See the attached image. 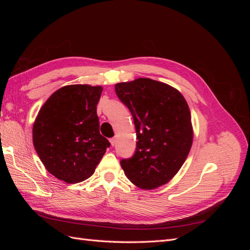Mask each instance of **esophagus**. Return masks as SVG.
Wrapping results in <instances>:
<instances>
[{"instance_id": "esophagus-1", "label": "esophagus", "mask_w": 250, "mask_h": 250, "mask_svg": "<svg viewBox=\"0 0 250 250\" xmlns=\"http://www.w3.org/2000/svg\"><path fill=\"white\" fill-rule=\"evenodd\" d=\"M109 142H110V144H111V146H115V145H116V139H115V138L110 139Z\"/></svg>"}]
</instances>
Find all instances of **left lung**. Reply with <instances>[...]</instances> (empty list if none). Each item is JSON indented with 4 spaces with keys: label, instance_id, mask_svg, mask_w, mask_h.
Returning <instances> with one entry per match:
<instances>
[{
    "label": "left lung",
    "instance_id": "left-lung-1",
    "mask_svg": "<svg viewBox=\"0 0 250 250\" xmlns=\"http://www.w3.org/2000/svg\"><path fill=\"white\" fill-rule=\"evenodd\" d=\"M120 101L130 110L137 148L120 162L133 185L152 190L170 181L184 165L193 143L191 112L176 88L149 78L115 85Z\"/></svg>",
    "mask_w": 250,
    "mask_h": 250
}]
</instances>
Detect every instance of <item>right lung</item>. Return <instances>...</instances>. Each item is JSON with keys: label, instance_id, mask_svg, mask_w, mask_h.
I'll use <instances>...</instances> for the list:
<instances>
[{"label": "right lung", "instance_id": "right-lung-1", "mask_svg": "<svg viewBox=\"0 0 250 250\" xmlns=\"http://www.w3.org/2000/svg\"><path fill=\"white\" fill-rule=\"evenodd\" d=\"M102 86L65 85L42 105L33 125V145L46 169L67 184L93 175L110 146L100 134L97 104Z\"/></svg>", "mask_w": 250, "mask_h": 250}]
</instances>
